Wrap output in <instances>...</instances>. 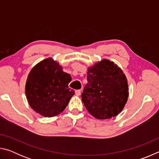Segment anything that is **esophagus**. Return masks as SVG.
Masks as SVG:
<instances>
[{
    "mask_svg": "<svg viewBox=\"0 0 159 159\" xmlns=\"http://www.w3.org/2000/svg\"><path fill=\"white\" fill-rule=\"evenodd\" d=\"M75 93H76V95L77 96H79V95H80V93H81V90H77L75 91Z\"/></svg>",
    "mask_w": 159,
    "mask_h": 159,
    "instance_id": "34e87169",
    "label": "esophagus"
}]
</instances>
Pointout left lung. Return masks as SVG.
I'll return each mask as SVG.
<instances>
[{
	"mask_svg": "<svg viewBox=\"0 0 159 159\" xmlns=\"http://www.w3.org/2000/svg\"><path fill=\"white\" fill-rule=\"evenodd\" d=\"M88 83L81 95L90 114L98 119H109L121 112L129 93L125 75L117 64L107 59L88 68Z\"/></svg>",
	"mask_w": 159,
	"mask_h": 159,
	"instance_id": "1",
	"label": "left lung"
}]
</instances>
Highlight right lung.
<instances>
[{
	"instance_id": "1",
	"label": "right lung",
	"mask_w": 159,
	"mask_h": 159,
	"mask_svg": "<svg viewBox=\"0 0 159 159\" xmlns=\"http://www.w3.org/2000/svg\"><path fill=\"white\" fill-rule=\"evenodd\" d=\"M71 80V76L52 58L40 61L31 69L26 82L25 94L29 105L44 117L60 114L75 93L68 86Z\"/></svg>"
}]
</instances>
